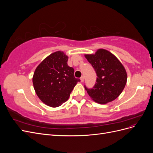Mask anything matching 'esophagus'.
<instances>
[{"mask_svg": "<svg viewBox=\"0 0 153 153\" xmlns=\"http://www.w3.org/2000/svg\"><path fill=\"white\" fill-rule=\"evenodd\" d=\"M80 81H81V82H83L84 81V76H81V78H80Z\"/></svg>", "mask_w": 153, "mask_h": 153, "instance_id": "34e87169", "label": "esophagus"}]
</instances>
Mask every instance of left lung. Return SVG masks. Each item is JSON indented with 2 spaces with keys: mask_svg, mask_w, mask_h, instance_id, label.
<instances>
[{
  "mask_svg": "<svg viewBox=\"0 0 153 153\" xmlns=\"http://www.w3.org/2000/svg\"><path fill=\"white\" fill-rule=\"evenodd\" d=\"M97 75L93 88L88 89V94L96 102L106 104L121 94L127 81V73L121 62L108 50L99 49L95 54L85 55Z\"/></svg>",
  "mask_w": 153,
  "mask_h": 153,
  "instance_id": "8db88e82",
  "label": "left lung"
}]
</instances>
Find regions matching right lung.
I'll return each instance as SVG.
<instances>
[{
    "label": "right lung",
    "instance_id": "1",
    "mask_svg": "<svg viewBox=\"0 0 153 153\" xmlns=\"http://www.w3.org/2000/svg\"><path fill=\"white\" fill-rule=\"evenodd\" d=\"M68 60L63 52H55L45 58L34 71L32 82L36 93L51 107H57L66 101L80 81L74 76V69L68 65Z\"/></svg>",
    "mask_w": 153,
    "mask_h": 153
}]
</instances>
